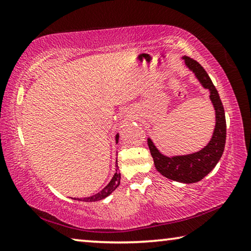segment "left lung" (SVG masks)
I'll list each match as a JSON object with an SVG mask.
<instances>
[{
    "label": "left lung",
    "mask_w": 251,
    "mask_h": 251,
    "mask_svg": "<svg viewBox=\"0 0 251 251\" xmlns=\"http://www.w3.org/2000/svg\"><path fill=\"white\" fill-rule=\"evenodd\" d=\"M182 58L185 59L186 66L194 72L203 88H207L210 92L209 97L216 112L214 134L207 146L203 147L201 151L189 155L167 157L157 150L151 139L148 138L147 144L154 159L155 167L161 175L172 180L192 184L201 180L203 177L207 176L215 168L222 157L226 143V117L218 92L207 72L195 59L188 56Z\"/></svg>",
    "instance_id": "obj_1"
}]
</instances>
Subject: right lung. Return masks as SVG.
Returning <instances> with one entry per match:
<instances>
[{
  "mask_svg": "<svg viewBox=\"0 0 251 251\" xmlns=\"http://www.w3.org/2000/svg\"><path fill=\"white\" fill-rule=\"evenodd\" d=\"M118 134L116 135V144L118 143ZM121 184V173L118 172V166H117V160H116V173L114 174V176L112 178V180L108 182V185L105 187L104 189H101L100 193H97L95 195H93L91 197H85V198H77V201H86V202H90V201H101V199L106 198L107 196H109L110 194H112L114 190H115L118 185Z\"/></svg>",
  "mask_w": 251,
  "mask_h": 251,
  "instance_id": "add662e5",
  "label": "right lung"
}]
</instances>
